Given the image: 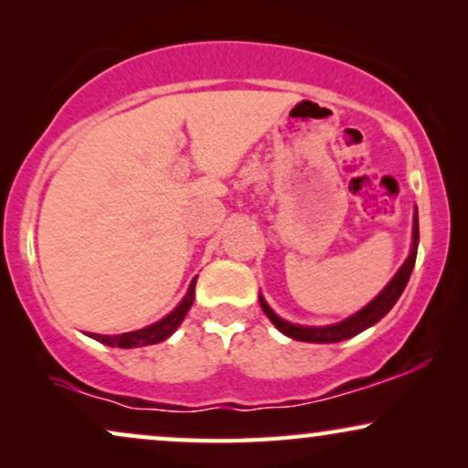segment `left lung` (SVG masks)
Instances as JSON below:
<instances>
[{
	"instance_id": "1",
	"label": "left lung",
	"mask_w": 468,
	"mask_h": 468,
	"mask_svg": "<svg viewBox=\"0 0 468 468\" xmlns=\"http://www.w3.org/2000/svg\"><path fill=\"white\" fill-rule=\"evenodd\" d=\"M418 242H420V226H418V210L413 215V247L409 258L405 260V264L400 266V271L394 274V279L383 287L379 296H377L373 303H368L362 311H357L356 315H351L345 319V322L332 324V325H322V328H313V325H296L281 319L277 313H274L271 306L266 304V300L260 296V304L268 319L274 324V328H279L285 336L296 338V341H304V343H338V341H347V338L360 335L370 325H375L381 317H386L389 309L396 304V300L400 298V293L405 292V287L409 283V277H411L413 266H415V255H418Z\"/></svg>"
}]
</instances>
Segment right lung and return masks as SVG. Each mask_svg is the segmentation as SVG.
Here are the masks:
<instances>
[{
	"mask_svg": "<svg viewBox=\"0 0 468 468\" xmlns=\"http://www.w3.org/2000/svg\"><path fill=\"white\" fill-rule=\"evenodd\" d=\"M194 293H196V279L191 281L189 290H187V293H185V298L181 300V304H178L176 309L170 313V315L159 319V322H155L153 325H146V328H143V330L123 332V335H114V336H108V335H89V336L95 338V341L108 345V347H121V349L144 347V345L162 343L178 328V325H181L185 315H187V311L191 309V304H194Z\"/></svg>",
	"mask_w": 468,
	"mask_h": 468,
	"instance_id": "add662e5",
	"label": "right lung"
}]
</instances>
